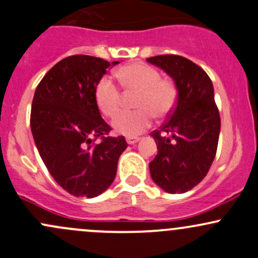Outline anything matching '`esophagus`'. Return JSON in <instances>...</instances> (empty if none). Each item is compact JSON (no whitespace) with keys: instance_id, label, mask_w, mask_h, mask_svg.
Wrapping results in <instances>:
<instances>
[{"instance_id":"34e87169","label":"esophagus","mask_w":258,"mask_h":258,"mask_svg":"<svg viewBox=\"0 0 258 258\" xmlns=\"http://www.w3.org/2000/svg\"><path fill=\"white\" fill-rule=\"evenodd\" d=\"M126 141L128 145H135V143H137L138 141H140V138L138 137H127Z\"/></svg>"}]
</instances>
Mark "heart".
I'll return each mask as SVG.
<instances>
[{
  "instance_id": "b5f03b06",
  "label": "heart",
  "mask_w": 258,
  "mask_h": 258,
  "mask_svg": "<svg viewBox=\"0 0 258 258\" xmlns=\"http://www.w3.org/2000/svg\"><path fill=\"white\" fill-rule=\"evenodd\" d=\"M116 78L126 91H137L135 107L137 110L122 112L113 121L117 134L135 137L151 126L153 115L164 118L177 102V86L170 79L161 78L157 69L145 63H131L116 70ZM97 107L107 117L113 118L121 110V91L112 79L102 77L94 91Z\"/></svg>"
}]
</instances>
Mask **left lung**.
<instances>
[{
	"label": "left lung",
	"mask_w": 258,
	"mask_h": 258,
	"mask_svg": "<svg viewBox=\"0 0 258 258\" xmlns=\"http://www.w3.org/2000/svg\"><path fill=\"white\" fill-rule=\"evenodd\" d=\"M147 61L164 70L178 91L168 120L151 134L158 150L150 163L151 177L167 193H185L205 178L218 150L220 115L213 83L184 56L165 54Z\"/></svg>",
	"instance_id": "8db88e82"
}]
</instances>
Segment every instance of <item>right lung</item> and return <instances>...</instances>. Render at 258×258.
Masks as SVG:
<instances>
[{"mask_svg":"<svg viewBox=\"0 0 258 258\" xmlns=\"http://www.w3.org/2000/svg\"><path fill=\"white\" fill-rule=\"evenodd\" d=\"M118 61L72 55L56 63L38 84L31 110V130L42 161L54 180L74 197L104 193L116 177L127 148L111 131L95 101L96 83ZM102 142L95 145L96 138Z\"/></svg>","mask_w":258,"mask_h":258,"instance_id":"obj_1","label":"right lung"}]
</instances>
